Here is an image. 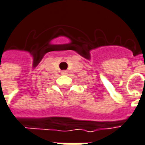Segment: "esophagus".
<instances>
[{
    "label": "esophagus",
    "instance_id": "esophagus-1",
    "mask_svg": "<svg viewBox=\"0 0 145 145\" xmlns=\"http://www.w3.org/2000/svg\"><path fill=\"white\" fill-rule=\"evenodd\" d=\"M61 74H65H65H68V72H67L66 71H61Z\"/></svg>",
    "mask_w": 145,
    "mask_h": 145
}]
</instances>
